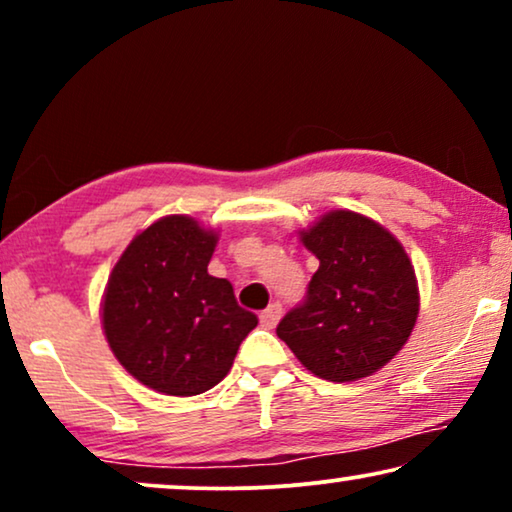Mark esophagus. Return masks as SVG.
<instances>
[{"label": "esophagus", "mask_w": 512, "mask_h": 512, "mask_svg": "<svg viewBox=\"0 0 512 512\" xmlns=\"http://www.w3.org/2000/svg\"><path fill=\"white\" fill-rule=\"evenodd\" d=\"M279 319H282V305H279V303H272L268 310L261 312V326L263 328H275Z\"/></svg>", "instance_id": "esophagus-1"}]
</instances>
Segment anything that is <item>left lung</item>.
I'll return each mask as SVG.
<instances>
[{"mask_svg": "<svg viewBox=\"0 0 512 512\" xmlns=\"http://www.w3.org/2000/svg\"><path fill=\"white\" fill-rule=\"evenodd\" d=\"M300 240L319 258L303 303L277 335L328 382H354L394 359L419 314V289L403 244L368 216L335 209Z\"/></svg>", "mask_w": 512, "mask_h": 512, "instance_id": "8db88e82", "label": "left lung"}]
</instances>
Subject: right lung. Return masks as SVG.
<instances>
[{
	"mask_svg": "<svg viewBox=\"0 0 512 512\" xmlns=\"http://www.w3.org/2000/svg\"><path fill=\"white\" fill-rule=\"evenodd\" d=\"M216 240L191 216H165L128 244L109 275L102 328L111 352L160 394L212 389L258 324L237 305L233 284L207 272Z\"/></svg>",
	"mask_w": 512,
	"mask_h": 512,
	"instance_id": "add662e5",
	"label": "right lung"
}]
</instances>
